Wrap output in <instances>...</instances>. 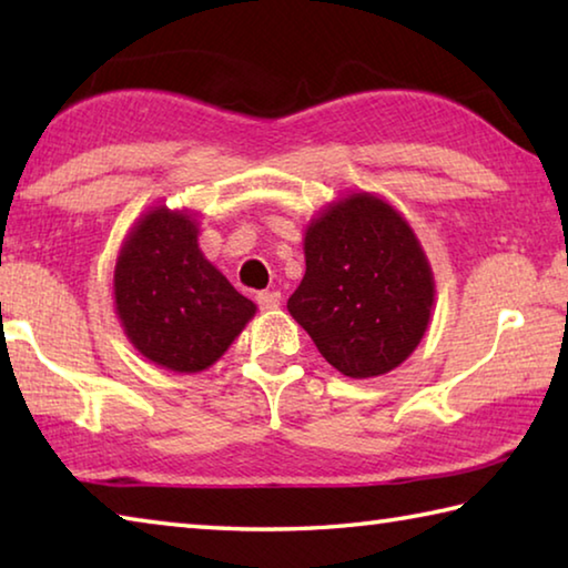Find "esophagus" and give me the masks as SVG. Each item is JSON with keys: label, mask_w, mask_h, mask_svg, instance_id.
Here are the masks:
<instances>
[{"label": "esophagus", "mask_w": 568, "mask_h": 568, "mask_svg": "<svg viewBox=\"0 0 568 568\" xmlns=\"http://www.w3.org/2000/svg\"><path fill=\"white\" fill-rule=\"evenodd\" d=\"M257 305H261V311H277V307H281V293L277 291L257 293Z\"/></svg>", "instance_id": "34e87169"}]
</instances>
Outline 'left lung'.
<instances>
[{"label":"left lung","instance_id":"left-lung-1","mask_svg":"<svg viewBox=\"0 0 568 568\" xmlns=\"http://www.w3.org/2000/svg\"><path fill=\"white\" fill-rule=\"evenodd\" d=\"M305 275L287 311L348 378H376L408 358L434 313V271L416 233L373 192L333 200L305 227Z\"/></svg>","mask_w":568,"mask_h":568}]
</instances>
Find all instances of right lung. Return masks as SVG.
<instances>
[{
	"label": "right lung",
	"instance_id": "1",
	"mask_svg": "<svg viewBox=\"0 0 568 568\" xmlns=\"http://www.w3.org/2000/svg\"><path fill=\"white\" fill-rule=\"evenodd\" d=\"M195 213L150 207L114 263V313L134 351L172 373L213 365L255 315L197 245Z\"/></svg>",
	"mask_w": 568,
	"mask_h": 568
}]
</instances>
